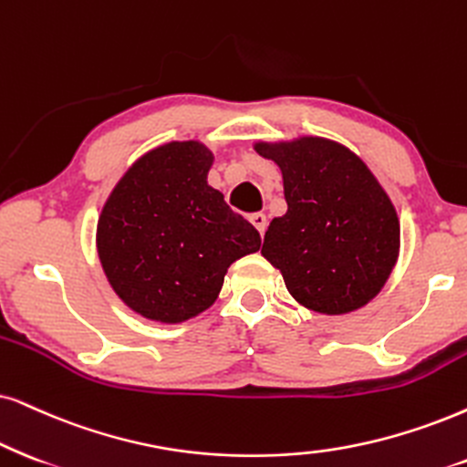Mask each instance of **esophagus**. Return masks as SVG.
Segmentation results:
<instances>
[{"label": "esophagus", "instance_id": "1", "mask_svg": "<svg viewBox=\"0 0 467 467\" xmlns=\"http://www.w3.org/2000/svg\"><path fill=\"white\" fill-rule=\"evenodd\" d=\"M250 222L254 223V228H256L258 233H261V237H263L265 230H267V215H265V213H252Z\"/></svg>", "mask_w": 467, "mask_h": 467}]
</instances>
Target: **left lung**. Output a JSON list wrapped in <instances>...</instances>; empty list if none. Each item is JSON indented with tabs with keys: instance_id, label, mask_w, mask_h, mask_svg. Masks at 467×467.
<instances>
[{
	"instance_id": "left-lung-1",
	"label": "left lung",
	"mask_w": 467,
	"mask_h": 467,
	"mask_svg": "<svg viewBox=\"0 0 467 467\" xmlns=\"http://www.w3.org/2000/svg\"><path fill=\"white\" fill-rule=\"evenodd\" d=\"M282 172L286 213L274 217L261 254L288 293L318 315H347L386 286L400 247L390 196L368 165L340 141L299 135L256 141Z\"/></svg>"
}]
</instances>
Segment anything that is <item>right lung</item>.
Wrapping results in <instances>:
<instances>
[{
	"label": "right lung",
	"instance_id": "right-lung-1",
	"mask_svg": "<svg viewBox=\"0 0 467 467\" xmlns=\"http://www.w3.org/2000/svg\"><path fill=\"white\" fill-rule=\"evenodd\" d=\"M213 152L168 141L144 152L105 200L97 252L122 304L149 321H190L211 308L223 275L261 250V234L206 182Z\"/></svg>",
	"mask_w": 467,
	"mask_h": 467
}]
</instances>
